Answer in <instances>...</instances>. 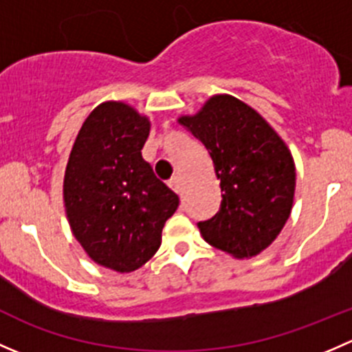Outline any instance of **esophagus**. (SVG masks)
<instances>
[{
    "instance_id": "obj_1",
    "label": "esophagus",
    "mask_w": 352,
    "mask_h": 352,
    "mask_svg": "<svg viewBox=\"0 0 352 352\" xmlns=\"http://www.w3.org/2000/svg\"><path fill=\"white\" fill-rule=\"evenodd\" d=\"M168 186L172 187L177 194H182L184 186H182V179H180V177H173V179L168 182Z\"/></svg>"
}]
</instances>
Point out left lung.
I'll return each instance as SVG.
<instances>
[{"label": "left lung", "instance_id": "left-lung-1", "mask_svg": "<svg viewBox=\"0 0 352 352\" xmlns=\"http://www.w3.org/2000/svg\"><path fill=\"white\" fill-rule=\"evenodd\" d=\"M177 122L206 146L223 192L219 211L197 225L202 239L235 258L264 252L285 228L296 187L283 138L257 110L226 94Z\"/></svg>", "mask_w": 352, "mask_h": 352}]
</instances>
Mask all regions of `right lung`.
I'll return each instance as SVG.
<instances>
[{
  "instance_id": "add662e5",
  "label": "right lung",
  "mask_w": 352,
  "mask_h": 352,
  "mask_svg": "<svg viewBox=\"0 0 352 352\" xmlns=\"http://www.w3.org/2000/svg\"><path fill=\"white\" fill-rule=\"evenodd\" d=\"M150 129V117L133 105L102 102L67 158L63 199L71 232L95 264L120 274L153 257L179 206L141 155Z\"/></svg>"
}]
</instances>
